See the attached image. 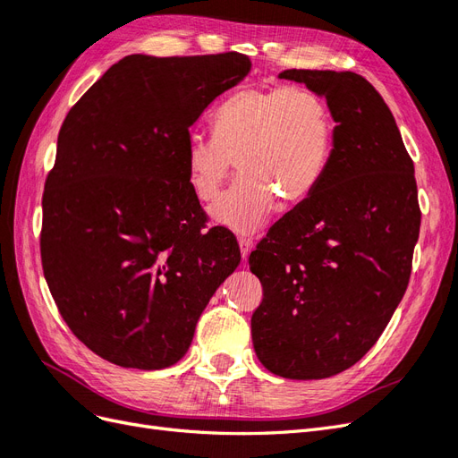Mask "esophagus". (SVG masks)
<instances>
[{
  "mask_svg": "<svg viewBox=\"0 0 458 458\" xmlns=\"http://www.w3.org/2000/svg\"><path fill=\"white\" fill-rule=\"evenodd\" d=\"M239 246H241V254H242V259L248 258V254H250L252 246H254V241L250 237H239Z\"/></svg>",
  "mask_w": 458,
  "mask_h": 458,
  "instance_id": "1",
  "label": "esophagus"
}]
</instances>
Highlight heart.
I'll return each instance as SVG.
<instances>
[{"label":"heart","instance_id":"1","mask_svg":"<svg viewBox=\"0 0 458 458\" xmlns=\"http://www.w3.org/2000/svg\"><path fill=\"white\" fill-rule=\"evenodd\" d=\"M335 140L323 95L303 86L242 88L216 113V133L187 137L189 182L204 202L217 197L234 162L241 177L212 206L233 231H256L276 208L306 200L327 170Z\"/></svg>","mask_w":458,"mask_h":458}]
</instances>
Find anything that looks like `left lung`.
Instances as JSON below:
<instances>
[{
  "instance_id": "obj_1",
  "label": "left lung",
  "mask_w": 458,
  "mask_h": 458,
  "mask_svg": "<svg viewBox=\"0 0 458 458\" xmlns=\"http://www.w3.org/2000/svg\"><path fill=\"white\" fill-rule=\"evenodd\" d=\"M279 78L323 95L336 126L317 189L248 259L263 286L252 342L276 377L318 380L355 365L403 298L419 191L392 110L363 76L293 68Z\"/></svg>"
}]
</instances>
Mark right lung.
Instances as JSON below:
<instances>
[{"label":"right lung","mask_w":458,"mask_h":458,"mask_svg":"<svg viewBox=\"0 0 458 458\" xmlns=\"http://www.w3.org/2000/svg\"><path fill=\"white\" fill-rule=\"evenodd\" d=\"M241 53L128 55L66 114L41 208V263L74 336L118 367L182 359L237 239L204 229L187 168L189 128L250 72Z\"/></svg>","instance_id":"1"}]
</instances>
